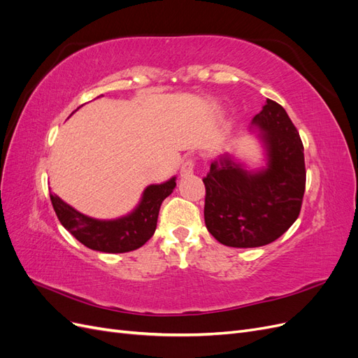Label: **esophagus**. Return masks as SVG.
<instances>
[{
    "mask_svg": "<svg viewBox=\"0 0 358 358\" xmlns=\"http://www.w3.org/2000/svg\"><path fill=\"white\" fill-rule=\"evenodd\" d=\"M194 167H196V161H194L192 158L185 159V162H183L182 167H180V176L182 178H187V176L192 175Z\"/></svg>",
    "mask_w": 358,
    "mask_h": 358,
    "instance_id": "obj_1",
    "label": "esophagus"
}]
</instances>
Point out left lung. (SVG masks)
Segmentation results:
<instances>
[{
  "mask_svg": "<svg viewBox=\"0 0 358 358\" xmlns=\"http://www.w3.org/2000/svg\"><path fill=\"white\" fill-rule=\"evenodd\" d=\"M251 125L262 131L266 167L248 171L233 158L221 157L203 178L206 227L231 248L275 242L299 218L306 187L303 143L284 107L267 100Z\"/></svg>",
  "mask_w": 358,
  "mask_h": 358,
  "instance_id": "obj_1",
  "label": "left lung"
}]
</instances>
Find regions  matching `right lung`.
<instances>
[{"mask_svg":"<svg viewBox=\"0 0 358 358\" xmlns=\"http://www.w3.org/2000/svg\"><path fill=\"white\" fill-rule=\"evenodd\" d=\"M176 187V178L159 185H149L137 208L127 216L110 221H101L86 216L57 194H50V201L59 222L86 248L107 254H122L143 246L157 229L161 203Z\"/></svg>","mask_w":358,"mask_h":358,"instance_id":"add662e5","label":"right lung"}]
</instances>
